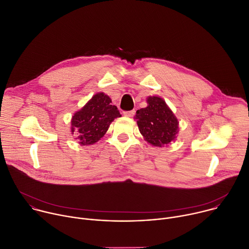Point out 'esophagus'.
Wrapping results in <instances>:
<instances>
[{"mask_svg": "<svg viewBox=\"0 0 249 249\" xmlns=\"http://www.w3.org/2000/svg\"><path fill=\"white\" fill-rule=\"evenodd\" d=\"M123 114H124V116H126V117H133V116H134V114H135V110L124 111V112H123Z\"/></svg>", "mask_w": 249, "mask_h": 249, "instance_id": "1", "label": "esophagus"}]
</instances>
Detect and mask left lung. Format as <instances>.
<instances>
[{
  "label": "left lung",
  "mask_w": 249,
  "mask_h": 249,
  "mask_svg": "<svg viewBox=\"0 0 249 249\" xmlns=\"http://www.w3.org/2000/svg\"><path fill=\"white\" fill-rule=\"evenodd\" d=\"M147 103V107L137 110L135 116L140 133L155 147L169 144L178 133V120L162 98L149 96Z\"/></svg>",
  "instance_id": "1"
}]
</instances>
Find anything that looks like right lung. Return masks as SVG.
I'll return each instance as SVG.
<instances>
[{
    "label": "right lung",
    "mask_w": 249,
    "mask_h": 249,
    "mask_svg": "<svg viewBox=\"0 0 249 249\" xmlns=\"http://www.w3.org/2000/svg\"><path fill=\"white\" fill-rule=\"evenodd\" d=\"M121 117L111 98L103 92L94 94L82 109L77 111L71 121V132H78L79 143L82 146L92 145L107 132L111 122Z\"/></svg>",
    "instance_id": "right-lung-1"
}]
</instances>
